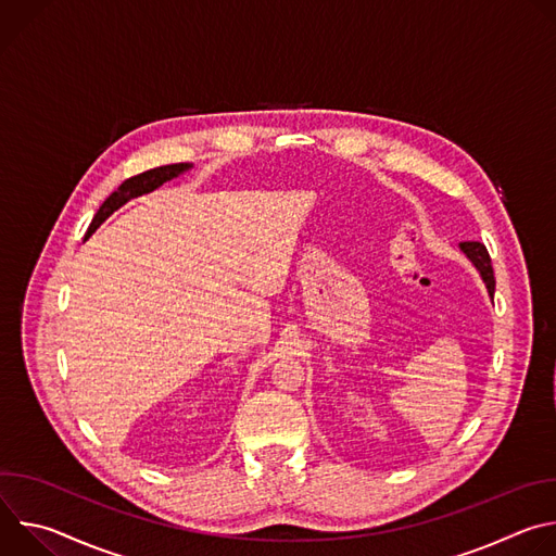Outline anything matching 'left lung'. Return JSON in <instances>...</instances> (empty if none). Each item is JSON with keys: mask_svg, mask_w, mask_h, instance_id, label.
Masks as SVG:
<instances>
[{"mask_svg": "<svg viewBox=\"0 0 556 556\" xmlns=\"http://www.w3.org/2000/svg\"><path fill=\"white\" fill-rule=\"evenodd\" d=\"M459 249L475 264V268L480 270L482 279L486 281L489 294L493 296V292H495V273H493V264H491V255H489L486 247L482 242H462Z\"/></svg>", "mask_w": 556, "mask_h": 556, "instance_id": "left-lung-1", "label": "left lung"}]
</instances>
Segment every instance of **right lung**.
I'll use <instances>...</instances> for the list:
<instances>
[{
    "label": "right lung",
    "mask_w": 556,
    "mask_h": 556,
    "mask_svg": "<svg viewBox=\"0 0 556 556\" xmlns=\"http://www.w3.org/2000/svg\"><path fill=\"white\" fill-rule=\"evenodd\" d=\"M187 169H189V165H182V163H180V165H165V167H155V169H149V172H142V174H138V176L127 178V180L118 187V191H114V193L103 202V206H101L99 213L94 215V219H92V224H90L86 237H90V235H92L116 208H121L127 200L138 198V195H142V193H149V191L157 189V187L165 185L167 180L176 178L178 174H182V172H187Z\"/></svg>",
    "instance_id": "obj_1"
}]
</instances>
